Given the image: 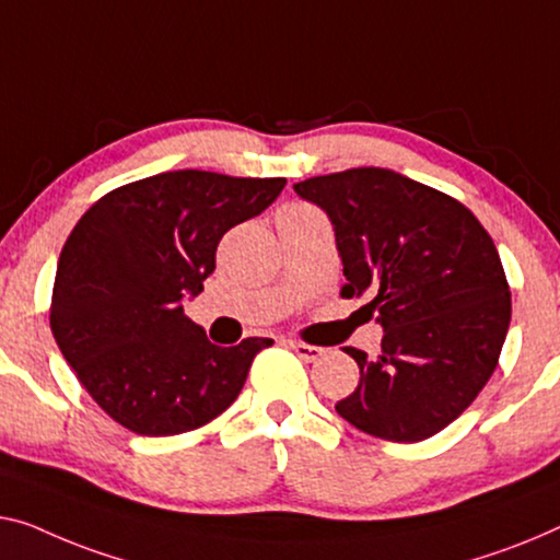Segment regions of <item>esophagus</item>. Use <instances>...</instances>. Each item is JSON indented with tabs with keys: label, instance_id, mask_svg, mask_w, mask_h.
<instances>
[{
	"label": "esophagus",
	"instance_id": "esophagus-1",
	"mask_svg": "<svg viewBox=\"0 0 560 560\" xmlns=\"http://www.w3.org/2000/svg\"><path fill=\"white\" fill-rule=\"evenodd\" d=\"M289 347L294 349V352L302 357L304 362H316L319 357L324 354L322 347H314V345H304V341H289Z\"/></svg>",
	"mask_w": 560,
	"mask_h": 560
}]
</instances>
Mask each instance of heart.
Masks as SVG:
<instances>
[{
	"mask_svg": "<svg viewBox=\"0 0 560 560\" xmlns=\"http://www.w3.org/2000/svg\"><path fill=\"white\" fill-rule=\"evenodd\" d=\"M291 208H306V206H289V208H287V211H291Z\"/></svg>",
	"mask_w": 560,
	"mask_h": 560,
	"instance_id": "b5f03b06",
	"label": "heart"
}]
</instances>
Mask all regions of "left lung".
<instances>
[{"mask_svg": "<svg viewBox=\"0 0 560 560\" xmlns=\"http://www.w3.org/2000/svg\"><path fill=\"white\" fill-rule=\"evenodd\" d=\"M329 215L347 283L370 296L382 352L345 347L360 385L337 412L366 435L420 442L460 417L498 366L508 289L498 248L460 200L387 168L294 183Z\"/></svg>", "mask_w": 560, "mask_h": 560, "instance_id": "obj_1", "label": "left lung"}]
</instances>
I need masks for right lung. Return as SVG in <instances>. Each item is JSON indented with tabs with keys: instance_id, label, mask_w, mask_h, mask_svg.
I'll list each match as a JSON object with an SVG mask.
<instances>
[{
	"instance_id": "add662e5",
	"label": "right lung",
	"mask_w": 560,
	"mask_h": 560,
	"mask_svg": "<svg viewBox=\"0 0 560 560\" xmlns=\"http://www.w3.org/2000/svg\"><path fill=\"white\" fill-rule=\"evenodd\" d=\"M287 178L168 171L103 196L57 261L49 327L103 410L138 435L211 422L244 387L271 339L215 347L183 314L215 269L229 229L266 211Z\"/></svg>"
}]
</instances>
